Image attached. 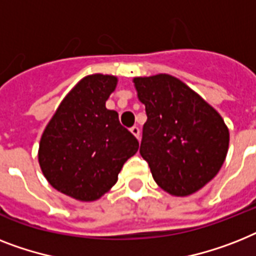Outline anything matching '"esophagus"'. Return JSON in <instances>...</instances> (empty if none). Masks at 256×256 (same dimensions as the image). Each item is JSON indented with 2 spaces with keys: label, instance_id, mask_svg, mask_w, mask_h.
Here are the masks:
<instances>
[{
  "label": "esophagus",
  "instance_id": "1",
  "mask_svg": "<svg viewBox=\"0 0 256 256\" xmlns=\"http://www.w3.org/2000/svg\"><path fill=\"white\" fill-rule=\"evenodd\" d=\"M130 132H132V134L134 135L135 138L139 140V136H140V132H139V128H136V126H134V128H132V130H130Z\"/></svg>",
  "mask_w": 256,
  "mask_h": 256
}]
</instances>
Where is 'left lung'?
Wrapping results in <instances>:
<instances>
[{
	"label": "left lung",
	"instance_id": "left-lung-1",
	"mask_svg": "<svg viewBox=\"0 0 256 256\" xmlns=\"http://www.w3.org/2000/svg\"><path fill=\"white\" fill-rule=\"evenodd\" d=\"M132 82L147 114L139 152L154 180L172 196L196 193L221 170L229 128L214 108L171 74Z\"/></svg>",
	"mask_w": 256,
	"mask_h": 256
}]
</instances>
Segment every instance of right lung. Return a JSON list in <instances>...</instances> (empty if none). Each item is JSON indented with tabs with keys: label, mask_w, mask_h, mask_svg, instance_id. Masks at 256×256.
<instances>
[{
	"label": "right lung",
	"mask_w": 256,
	"mask_h": 256,
	"mask_svg": "<svg viewBox=\"0 0 256 256\" xmlns=\"http://www.w3.org/2000/svg\"><path fill=\"white\" fill-rule=\"evenodd\" d=\"M112 74H94L70 89L46 126L38 160L47 182L78 201H96L117 182L139 143L105 104L117 86Z\"/></svg>",
	"instance_id": "add662e5"
}]
</instances>
